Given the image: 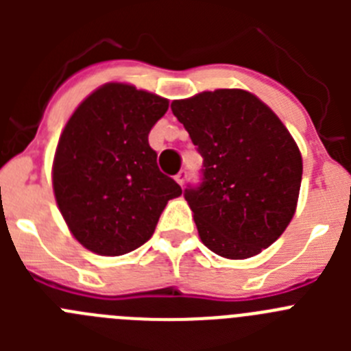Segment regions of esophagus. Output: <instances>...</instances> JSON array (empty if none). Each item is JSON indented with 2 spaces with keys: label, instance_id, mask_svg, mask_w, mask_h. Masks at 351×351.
<instances>
[{
  "label": "esophagus",
  "instance_id": "esophagus-1",
  "mask_svg": "<svg viewBox=\"0 0 351 351\" xmlns=\"http://www.w3.org/2000/svg\"><path fill=\"white\" fill-rule=\"evenodd\" d=\"M186 179H188V172H186V170H181V172H179L178 176H176V181H178L181 186H184Z\"/></svg>",
  "mask_w": 351,
  "mask_h": 351
}]
</instances>
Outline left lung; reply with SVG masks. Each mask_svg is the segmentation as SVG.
<instances>
[{"label":"left lung","instance_id":"8db88e82","mask_svg":"<svg viewBox=\"0 0 351 351\" xmlns=\"http://www.w3.org/2000/svg\"><path fill=\"white\" fill-rule=\"evenodd\" d=\"M204 158L184 198L216 255H258L293 218L302 181L299 147L280 117L243 89L204 91L170 105Z\"/></svg>","mask_w":351,"mask_h":351}]
</instances>
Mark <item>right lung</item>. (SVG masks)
Returning a JSON list of instances; mask_svg holds the SVG:
<instances>
[{
  "label": "right lung",
  "mask_w": 351,
  "mask_h": 351,
  "mask_svg": "<svg viewBox=\"0 0 351 351\" xmlns=\"http://www.w3.org/2000/svg\"><path fill=\"white\" fill-rule=\"evenodd\" d=\"M169 100L110 82L77 107L56 149L52 186L68 228L84 247L119 256L149 241L181 186L158 169L149 132Z\"/></svg>",
  "instance_id": "add662e5"
}]
</instances>
